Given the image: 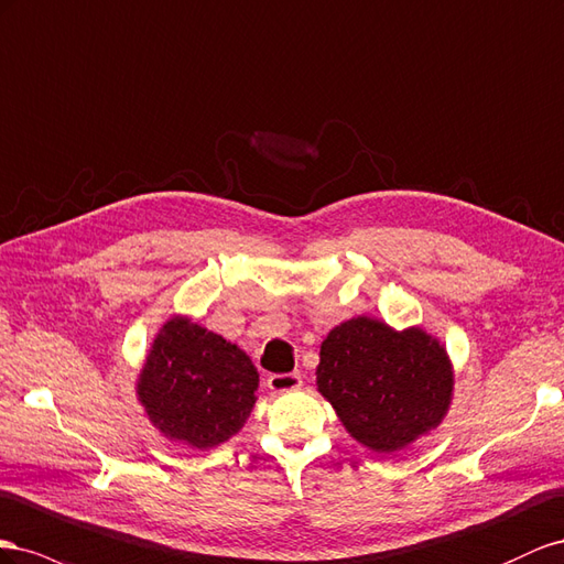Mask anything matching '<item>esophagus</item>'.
<instances>
[{
    "mask_svg": "<svg viewBox=\"0 0 564 564\" xmlns=\"http://www.w3.org/2000/svg\"><path fill=\"white\" fill-rule=\"evenodd\" d=\"M267 388L276 394L293 392L302 388V378L300 373H273L267 378Z\"/></svg>",
    "mask_w": 564,
    "mask_h": 564,
    "instance_id": "1",
    "label": "esophagus"
}]
</instances>
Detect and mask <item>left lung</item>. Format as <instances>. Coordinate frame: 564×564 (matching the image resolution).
<instances>
[{
	"mask_svg": "<svg viewBox=\"0 0 564 564\" xmlns=\"http://www.w3.org/2000/svg\"><path fill=\"white\" fill-rule=\"evenodd\" d=\"M454 364L437 337L354 316L321 343L316 388L361 446L394 454L440 427L454 399Z\"/></svg>",
	"mask_w": 564,
	"mask_h": 564,
	"instance_id": "1",
	"label": "left lung"
}]
</instances>
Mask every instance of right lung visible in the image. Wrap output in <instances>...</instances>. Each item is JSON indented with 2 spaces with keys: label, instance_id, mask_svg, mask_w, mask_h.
<instances>
[{
  "label": "right lung",
  "instance_id": "right-lung-1",
  "mask_svg": "<svg viewBox=\"0 0 564 564\" xmlns=\"http://www.w3.org/2000/svg\"><path fill=\"white\" fill-rule=\"evenodd\" d=\"M257 388L260 376L243 349L176 314L153 337L137 399L170 442L205 452L246 425Z\"/></svg>",
  "mask_w": 564,
  "mask_h": 564
}]
</instances>
